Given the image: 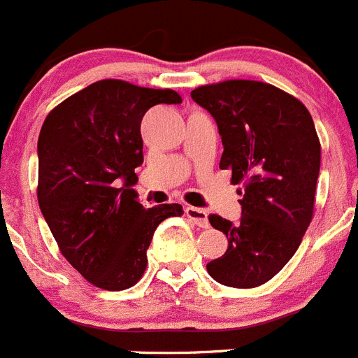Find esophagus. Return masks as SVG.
<instances>
[{"label": "esophagus", "instance_id": "1", "mask_svg": "<svg viewBox=\"0 0 358 358\" xmlns=\"http://www.w3.org/2000/svg\"><path fill=\"white\" fill-rule=\"evenodd\" d=\"M186 216H188L189 220H192L193 223L196 224V227H200V228H207V227H209L207 213L203 209H200V207L188 206V207H186Z\"/></svg>", "mask_w": 358, "mask_h": 358}]
</instances>
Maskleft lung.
Segmentation results:
<instances>
[{
  "label": "left lung",
  "mask_w": 358,
  "mask_h": 358,
  "mask_svg": "<svg viewBox=\"0 0 358 358\" xmlns=\"http://www.w3.org/2000/svg\"><path fill=\"white\" fill-rule=\"evenodd\" d=\"M192 98L217 124L220 169L243 186L237 223L209 216L228 248L207 272L224 287H260L288 264L311 223L322 155L315 122L297 98L257 80L202 86Z\"/></svg>",
  "instance_id": "obj_1"
}]
</instances>
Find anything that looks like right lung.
Wrapping results in <instances>:
<instances>
[{"instance_id":"obj_1","label":"right lung","mask_w":358,"mask_h":358,"mask_svg":"<svg viewBox=\"0 0 358 358\" xmlns=\"http://www.w3.org/2000/svg\"><path fill=\"white\" fill-rule=\"evenodd\" d=\"M172 90L98 80L66 98L38 137V203L63 257L94 287L119 292L142 278L155 230L185 214L179 203L145 209L131 186L144 162L141 122Z\"/></svg>"}]
</instances>
